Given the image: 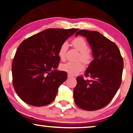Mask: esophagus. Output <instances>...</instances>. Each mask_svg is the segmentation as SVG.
Masks as SVG:
<instances>
[{
	"label": "esophagus",
	"mask_w": 133,
	"mask_h": 133,
	"mask_svg": "<svg viewBox=\"0 0 133 133\" xmlns=\"http://www.w3.org/2000/svg\"><path fill=\"white\" fill-rule=\"evenodd\" d=\"M72 77H72V76L70 75V74H68V78H72Z\"/></svg>",
	"instance_id": "obj_1"
}]
</instances>
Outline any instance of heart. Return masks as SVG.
<instances>
[{
    "mask_svg": "<svg viewBox=\"0 0 133 133\" xmlns=\"http://www.w3.org/2000/svg\"><path fill=\"white\" fill-rule=\"evenodd\" d=\"M72 45L77 51L80 52L79 59L85 64H89L92 59V56L88 51V44L84 38L78 37L72 41ZM68 43L65 42L62 43L58 51V56L62 61L65 58L66 51L68 50ZM60 69L63 71L66 72L70 75L74 76L79 73L84 69V66L81 62H68L62 63L60 65Z\"/></svg>",
    "mask_w": 133,
    "mask_h": 133,
    "instance_id": "obj_1",
    "label": "heart"
}]
</instances>
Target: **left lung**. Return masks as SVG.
<instances>
[{
    "mask_svg": "<svg viewBox=\"0 0 133 133\" xmlns=\"http://www.w3.org/2000/svg\"><path fill=\"white\" fill-rule=\"evenodd\" d=\"M86 37L94 59L91 62L85 76L76 78L74 89V102L79 108L95 111L107 106L113 99L121 86L123 61L117 45L95 31L80 30L76 37Z\"/></svg>",
    "mask_w": 133,
    "mask_h": 133,
    "instance_id": "1",
    "label": "left lung"
}]
</instances>
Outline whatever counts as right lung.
<instances>
[{
    "instance_id": "1",
    "label": "right lung",
    "mask_w": 133,
    "mask_h": 133,
    "mask_svg": "<svg viewBox=\"0 0 133 133\" xmlns=\"http://www.w3.org/2000/svg\"><path fill=\"white\" fill-rule=\"evenodd\" d=\"M78 30L49 28L28 37L18 47L12 63V84L19 97L34 107L50 104L67 79L57 70L62 45Z\"/></svg>"
}]
</instances>
